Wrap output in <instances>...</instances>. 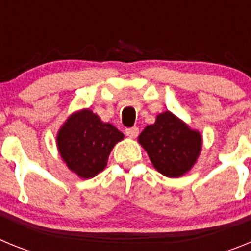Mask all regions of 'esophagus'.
<instances>
[{"instance_id": "1", "label": "esophagus", "mask_w": 251, "mask_h": 251, "mask_svg": "<svg viewBox=\"0 0 251 251\" xmlns=\"http://www.w3.org/2000/svg\"><path fill=\"white\" fill-rule=\"evenodd\" d=\"M126 134H127L128 137H130V138H136L139 134V129L137 127L127 128V129H126Z\"/></svg>"}]
</instances>
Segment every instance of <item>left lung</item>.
<instances>
[{"label": "left lung", "mask_w": 251, "mask_h": 251, "mask_svg": "<svg viewBox=\"0 0 251 251\" xmlns=\"http://www.w3.org/2000/svg\"><path fill=\"white\" fill-rule=\"evenodd\" d=\"M138 141L147 151L154 168L167 177H179L191 170L201 151V136L171 112L157 115Z\"/></svg>", "instance_id": "1"}]
</instances>
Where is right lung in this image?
Wrapping results in <instances>:
<instances>
[{"label": "right lung", "mask_w": 251, "mask_h": 251, "mask_svg": "<svg viewBox=\"0 0 251 251\" xmlns=\"http://www.w3.org/2000/svg\"><path fill=\"white\" fill-rule=\"evenodd\" d=\"M123 133L114 126L103 123L92 110L74 113L57 133L61 158L81 178H92L104 170L115 143Z\"/></svg>", "instance_id": "right-lung-1"}]
</instances>
